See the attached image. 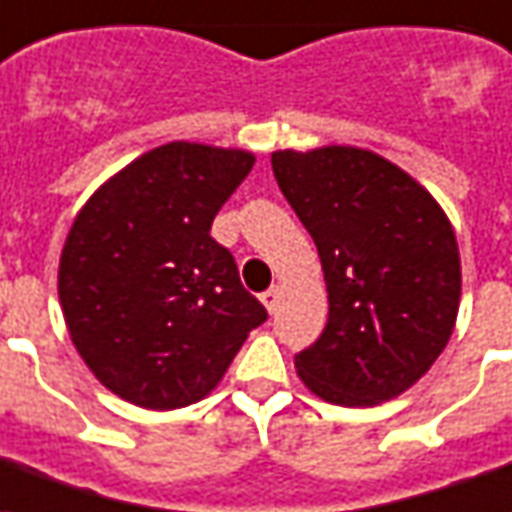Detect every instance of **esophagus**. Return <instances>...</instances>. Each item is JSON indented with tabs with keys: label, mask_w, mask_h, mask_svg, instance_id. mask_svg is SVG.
<instances>
[{
	"label": "esophagus",
	"mask_w": 512,
	"mask_h": 512,
	"mask_svg": "<svg viewBox=\"0 0 512 512\" xmlns=\"http://www.w3.org/2000/svg\"><path fill=\"white\" fill-rule=\"evenodd\" d=\"M261 302H264V308L270 313H275V308H278V302H281V289L278 286H272V289H267V292L261 294Z\"/></svg>",
	"instance_id": "esophagus-1"
}]
</instances>
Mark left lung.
<instances>
[{
  "label": "left lung",
  "instance_id": "1",
  "mask_svg": "<svg viewBox=\"0 0 512 512\" xmlns=\"http://www.w3.org/2000/svg\"><path fill=\"white\" fill-rule=\"evenodd\" d=\"M272 174L322 259L330 316L294 357L302 384L335 406H379L445 352L461 302V256L428 190L363 147L275 149Z\"/></svg>",
  "mask_w": 512,
  "mask_h": 512
}]
</instances>
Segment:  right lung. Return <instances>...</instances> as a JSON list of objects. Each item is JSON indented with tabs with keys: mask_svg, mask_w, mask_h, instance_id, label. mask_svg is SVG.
<instances>
[{
	"mask_svg": "<svg viewBox=\"0 0 512 512\" xmlns=\"http://www.w3.org/2000/svg\"><path fill=\"white\" fill-rule=\"evenodd\" d=\"M253 163L248 149L171 141L78 210L59 256V305L81 360L122 401L171 412L207 398L267 319L210 237Z\"/></svg>",
	"mask_w": 512,
	"mask_h": 512,
	"instance_id": "obj_1",
	"label": "right lung"
}]
</instances>
